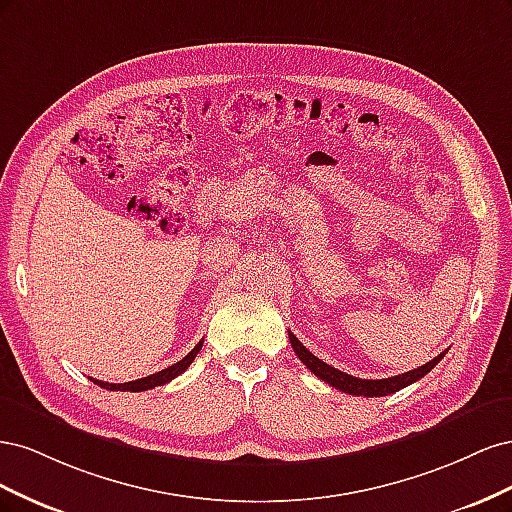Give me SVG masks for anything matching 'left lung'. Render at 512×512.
Instances as JSON below:
<instances>
[{"mask_svg":"<svg viewBox=\"0 0 512 512\" xmlns=\"http://www.w3.org/2000/svg\"><path fill=\"white\" fill-rule=\"evenodd\" d=\"M288 337H290L292 350L297 352L301 363L309 371H312V374H316L320 380H324L327 384L335 386V389L344 391V393H350V395H356V397H359V395H363V397H384V395H391L395 391L406 389L408 384H412L416 380H421L423 376H427L429 371L436 367L444 359V354H446V350H444L433 361H429V363H425L421 367H416L412 371H406V374H399V376H393V378H384V380H365V378H354L350 374H344V371H339V369L327 365L322 359H318V356H314L312 352H309L290 331H288Z\"/></svg>","mask_w":512,"mask_h":512,"instance_id":"obj_1","label":"left lung"}]
</instances>
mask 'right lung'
I'll use <instances>...</instances> for the list:
<instances>
[{
  "label": "right lung",
  "mask_w": 512,
  "mask_h": 512,
  "mask_svg": "<svg viewBox=\"0 0 512 512\" xmlns=\"http://www.w3.org/2000/svg\"><path fill=\"white\" fill-rule=\"evenodd\" d=\"M200 348H203V339L192 348V352H188L183 356V359L175 365H170L162 371H158V374H151L147 378H141V380H132V382H123V384H111V382H102V380H94L98 386H102V389H108V391H132V393H138V391H147V389H156V386H162L166 382H170L173 378H177L179 374H183L185 369H188L192 365V361L196 359V354L200 352Z\"/></svg>",
  "instance_id": "add662e5"
}]
</instances>
